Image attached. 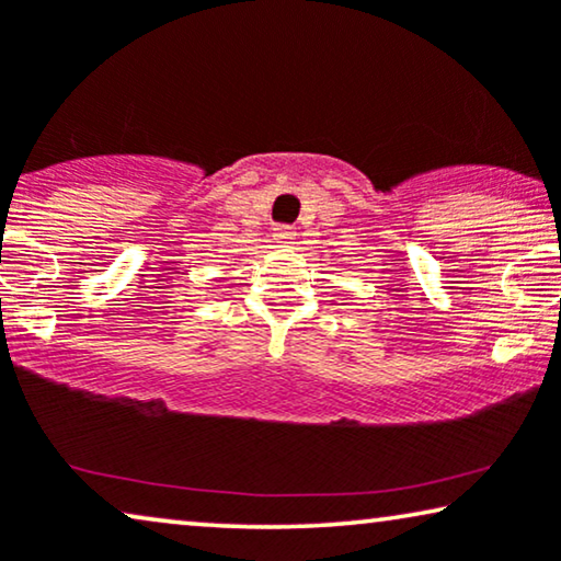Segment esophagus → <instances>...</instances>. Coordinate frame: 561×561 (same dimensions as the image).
I'll use <instances>...</instances> for the list:
<instances>
[{
  "mask_svg": "<svg viewBox=\"0 0 561 561\" xmlns=\"http://www.w3.org/2000/svg\"><path fill=\"white\" fill-rule=\"evenodd\" d=\"M294 237H296V232L290 227H286V225L273 227V240L278 242V244H288L290 240H294Z\"/></svg>",
  "mask_w": 561,
  "mask_h": 561,
  "instance_id": "34e87169",
  "label": "esophagus"
}]
</instances>
